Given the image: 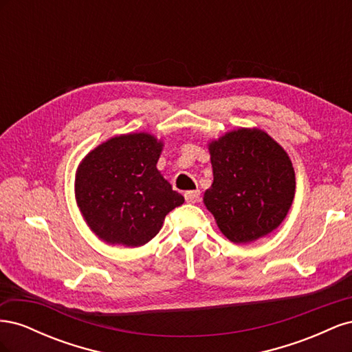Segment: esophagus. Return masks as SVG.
Masks as SVG:
<instances>
[{"instance_id":"1","label":"esophagus","mask_w":352,"mask_h":352,"mask_svg":"<svg viewBox=\"0 0 352 352\" xmlns=\"http://www.w3.org/2000/svg\"><path fill=\"white\" fill-rule=\"evenodd\" d=\"M201 198V192L198 189L195 190H186L185 192V199L186 202H189V204H195V202H198Z\"/></svg>"}]
</instances>
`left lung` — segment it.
<instances>
[{"label": "left lung", "instance_id": "8db88e82", "mask_svg": "<svg viewBox=\"0 0 352 352\" xmlns=\"http://www.w3.org/2000/svg\"><path fill=\"white\" fill-rule=\"evenodd\" d=\"M212 184L204 204L220 232L248 243L278 229L295 195L289 155L261 129L228 132L208 144Z\"/></svg>", "mask_w": 352, "mask_h": 352}]
</instances>
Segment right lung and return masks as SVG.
Here are the masks:
<instances>
[{
  "label": "right lung",
  "instance_id": "add662e5",
  "mask_svg": "<svg viewBox=\"0 0 352 352\" xmlns=\"http://www.w3.org/2000/svg\"><path fill=\"white\" fill-rule=\"evenodd\" d=\"M163 142L140 132L114 136L82 160L76 202L85 221L104 242L141 247L185 198L158 172Z\"/></svg>",
  "mask_w": 352,
  "mask_h": 352
}]
</instances>
